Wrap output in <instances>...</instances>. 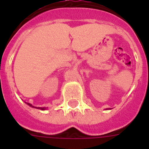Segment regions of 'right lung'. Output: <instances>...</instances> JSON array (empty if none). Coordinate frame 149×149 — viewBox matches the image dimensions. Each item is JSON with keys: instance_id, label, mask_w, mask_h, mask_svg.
Wrapping results in <instances>:
<instances>
[{"instance_id": "obj_1", "label": "right lung", "mask_w": 149, "mask_h": 149, "mask_svg": "<svg viewBox=\"0 0 149 149\" xmlns=\"http://www.w3.org/2000/svg\"><path fill=\"white\" fill-rule=\"evenodd\" d=\"M26 104H28V105H29L30 107H36V108L40 109V110H42V111H44V110H46V109H47L46 107H34V106H32L31 104H29V103H26Z\"/></svg>"}]
</instances>
